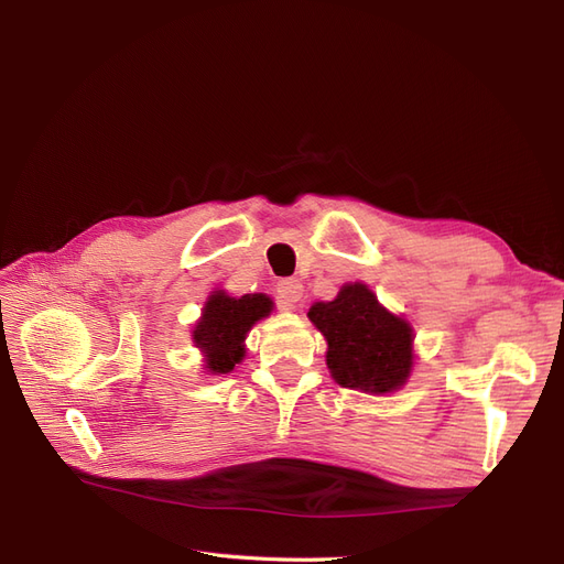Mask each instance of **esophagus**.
<instances>
[{
    "label": "esophagus",
    "mask_w": 564,
    "mask_h": 564,
    "mask_svg": "<svg viewBox=\"0 0 564 564\" xmlns=\"http://www.w3.org/2000/svg\"><path fill=\"white\" fill-rule=\"evenodd\" d=\"M278 299H280V303H282V308H294V305L301 301V296H303V286H301V282L299 280H294V278H284V280H280L278 282Z\"/></svg>",
    "instance_id": "1"
}]
</instances>
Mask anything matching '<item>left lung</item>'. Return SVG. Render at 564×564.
Segmentation results:
<instances>
[{"mask_svg":"<svg viewBox=\"0 0 564 564\" xmlns=\"http://www.w3.org/2000/svg\"><path fill=\"white\" fill-rule=\"evenodd\" d=\"M308 317L327 338V367L338 386L365 392L398 390L412 369V327L381 308L365 284H346Z\"/></svg>","mask_w":564,"mask_h":564,"instance_id":"left-lung-1","label":"left lung"}]
</instances>
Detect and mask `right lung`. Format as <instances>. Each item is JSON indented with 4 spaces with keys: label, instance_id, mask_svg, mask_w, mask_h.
I'll return each mask as SVG.
<instances>
[{
    "label": "right lung",
    "instance_id": "add662e5",
    "mask_svg": "<svg viewBox=\"0 0 564 564\" xmlns=\"http://www.w3.org/2000/svg\"><path fill=\"white\" fill-rule=\"evenodd\" d=\"M270 311L272 301L265 294H245L240 299L224 292L212 294L193 332L197 348L207 357V369L214 373L232 371L245 357L247 332Z\"/></svg>",
    "mask_w": 564,
    "mask_h": 564
}]
</instances>
